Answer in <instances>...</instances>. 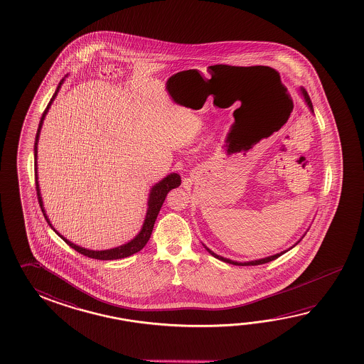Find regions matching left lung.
I'll use <instances>...</instances> for the list:
<instances>
[{"instance_id": "8db88e82", "label": "left lung", "mask_w": 364, "mask_h": 364, "mask_svg": "<svg viewBox=\"0 0 364 364\" xmlns=\"http://www.w3.org/2000/svg\"><path fill=\"white\" fill-rule=\"evenodd\" d=\"M300 92H301V95L304 96V100H305V103L308 105L310 110H311V113H314V109H313V104H311V100H310V97H309L308 92L305 91V89H300ZM305 235V234H304ZM304 235H302V238H304ZM299 240V242H300ZM299 242H296L295 245L292 246V247H295L296 245L299 243ZM205 246V245H203ZM291 247V248H292ZM207 251L210 252V254L213 255V257H216V259H219V260L224 261V262H228V264H233V265H240V267H247V265H261V264H265V262H270V261L275 260V259H278L279 256H282L283 254H286L287 251H289L291 248H288L286 251H282L279 254L272 255V256H268V257H264V259H259V260H252V261H246V262H238V261L230 260V259H227V257H223V256H220V255H216L213 251H211L210 248H207L205 246Z\"/></svg>"}]
</instances>
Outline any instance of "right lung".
Wrapping results in <instances>:
<instances>
[{"label":"right lung","mask_w":364,"mask_h":364,"mask_svg":"<svg viewBox=\"0 0 364 364\" xmlns=\"http://www.w3.org/2000/svg\"><path fill=\"white\" fill-rule=\"evenodd\" d=\"M64 80H65V78H63L62 81L58 85L55 94L53 95L51 100L48 102L46 109L42 113L41 121H40V124H38V130H37V134H36L35 140V178L37 198H38V203H40V207H41L43 216H45V219L48 221V225L51 228H53V225H51V223H50V220H48V215L45 213L41 193H40V186H38V176H37V145H38V137H40V132H41L43 119H45V117L48 114V109H50L51 104H53L54 99H55L56 95H58L59 90L62 87ZM180 184H181L180 175L176 173V172H172L170 175H167L166 178H162L156 186H151V193H149V198H148V208H146V215H145L143 228H141V230L139 232V234H137L134 240H131L130 242L124 243L122 246L110 248V250H102V251L87 250V248L77 246L75 243H72L70 240H65L62 234L58 233L54 228H53V229H54V232H55L68 246H70L73 250H76L77 252L85 255V256H87V257H91V259H96V260H117V259L129 257L131 255L136 254L140 250H143V247L146 245V242L151 238V230H153V227H154V223H156V219H157L159 210H161V207H162L164 202H165L167 193L170 192L173 188H178Z\"/></svg>","instance_id":"add662e5"}]
</instances>
